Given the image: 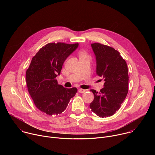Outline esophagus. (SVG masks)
<instances>
[{
    "label": "esophagus",
    "mask_w": 155,
    "mask_h": 155,
    "mask_svg": "<svg viewBox=\"0 0 155 155\" xmlns=\"http://www.w3.org/2000/svg\"><path fill=\"white\" fill-rule=\"evenodd\" d=\"M78 93H84V92L86 91V90H83V89H79V90H78Z\"/></svg>",
    "instance_id": "esophagus-1"
}]
</instances>
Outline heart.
Masks as SVG:
<instances>
[{
  "instance_id": "b5f03b06",
  "label": "heart",
  "mask_w": 155,
  "mask_h": 155,
  "mask_svg": "<svg viewBox=\"0 0 155 155\" xmlns=\"http://www.w3.org/2000/svg\"><path fill=\"white\" fill-rule=\"evenodd\" d=\"M86 53L84 51H81L80 53V56H86Z\"/></svg>"
}]
</instances>
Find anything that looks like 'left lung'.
<instances>
[{
    "label": "left lung",
    "instance_id": "1",
    "mask_svg": "<svg viewBox=\"0 0 155 155\" xmlns=\"http://www.w3.org/2000/svg\"><path fill=\"white\" fill-rule=\"evenodd\" d=\"M96 58V75L104 79V87L94 94L90 107L101 118L112 116L118 110L128 93L129 75L126 61L114 48L100 43L91 44Z\"/></svg>",
    "mask_w": 155,
    "mask_h": 155
}]
</instances>
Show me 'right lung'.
<instances>
[{
    "label": "right lung",
    "mask_w": 155,
    "mask_h": 155,
    "mask_svg": "<svg viewBox=\"0 0 155 155\" xmlns=\"http://www.w3.org/2000/svg\"><path fill=\"white\" fill-rule=\"evenodd\" d=\"M78 46V43H49L32 58L26 71L28 90L35 105L48 115L62 114L77 92V87L66 88L58 83L65 60Z\"/></svg>",
    "instance_id": "add662e5"
}]
</instances>
